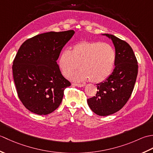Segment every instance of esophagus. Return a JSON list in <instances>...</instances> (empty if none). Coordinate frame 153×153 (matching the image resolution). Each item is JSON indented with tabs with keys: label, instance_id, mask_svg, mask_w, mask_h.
<instances>
[{
	"label": "esophagus",
	"instance_id": "1",
	"mask_svg": "<svg viewBox=\"0 0 153 153\" xmlns=\"http://www.w3.org/2000/svg\"><path fill=\"white\" fill-rule=\"evenodd\" d=\"M72 85L79 87H83L85 86V85H84V84H79V83H72Z\"/></svg>",
	"mask_w": 153,
	"mask_h": 153
}]
</instances>
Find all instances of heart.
<instances>
[{"label": "heart", "mask_w": 153, "mask_h": 153, "mask_svg": "<svg viewBox=\"0 0 153 153\" xmlns=\"http://www.w3.org/2000/svg\"><path fill=\"white\" fill-rule=\"evenodd\" d=\"M116 61V51L111 45L100 41H82L71 51H64L59 57V66L65 76L77 68L80 69L70 77L78 82L93 83L105 81L111 74Z\"/></svg>", "instance_id": "b5f03b06"}]
</instances>
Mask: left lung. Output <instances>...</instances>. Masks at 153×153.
Returning a JSON list of instances; mask_svg holds the SVG:
<instances>
[{
    "label": "left lung",
    "mask_w": 153,
    "mask_h": 153,
    "mask_svg": "<svg viewBox=\"0 0 153 153\" xmlns=\"http://www.w3.org/2000/svg\"><path fill=\"white\" fill-rule=\"evenodd\" d=\"M112 41L116 51L115 68L112 73L97 84L96 95L87 99L89 108L96 114L108 116L118 112L131 97L138 73L134 51L128 43L113 35L102 34Z\"/></svg>",
    "instance_id": "8db88e82"
}]
</instances>
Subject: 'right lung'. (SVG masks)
<instances>
[{
    "label": "right lung",
    "mask_w": 153,
    "mask_h": 153,
    "mask_svg": "<svg viewBox=\"0 0 153 153\" xmlns=\"http://www.w3.org/2000/svg\"><path fill=\"white\" fill-rule=\"evenodd\" d=\"M75 31H50L25 41L13 61L12 71L19 100L31 112L47 115L62 100L71 85L56 62L60 52Z\"/></svg>",
    "instance_id": "right-lung-1"
}]
</instances>
